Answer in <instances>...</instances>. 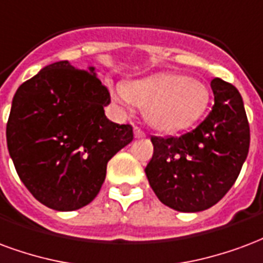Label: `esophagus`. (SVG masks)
Returning <instances> with one entry per match:
<instances>
[{"instance_id": "1", "label": "esophagus", "mask_w": 263, "mask_h": 263, "mask_svg": "<svg viewBox=\"0 0 263 263\" xmlns=\"http://www.w3.org/2000/svg\"><path fill=\"white\" fill-rule=\"evenodd\" d=\"M134 137H136V139H144L145 133L143 132V130L140 129V127L134 126Z\"/></svg>"}]
</instances>
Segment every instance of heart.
I'll list each match as a JSON object with an SVG mask.
<instances>
[{
    "label": "heart",
    "instance_id": "obj_1",
    "mask_svg": "<svg viewBox=\"0 0 263 263\" xmlns=\"http://www.w3.org/2000/svg\"><path fill=\"white\" fill-rule=\"evenodd\" d=\"M145 108L148 123L161 132H175L195 123L210 101L208 87L196 78L166 72L130 82L116 97Z\"/></svg>",
    "mask_w": 263,
    "mask_h": 263
}]
</instances>
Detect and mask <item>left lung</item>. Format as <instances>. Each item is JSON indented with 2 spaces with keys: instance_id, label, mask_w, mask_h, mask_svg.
Listing matches in <instances>:
<instances>
[{
  "instance_id": "left-lung-1",
  "label": "left lung",
  "mask_w": 263,
  "mask_h": 263,
  "mask_svg": "<svg viewBox=\"0 0 263 263\" xmlns=\"http://www.w3.org/2000/svg\"><path fill=\"white\" fill-rule=\"evenodd\" d=\"M214 105L202 123L176 137H151L145 166L151 189L168 208L195 213L220 202L250 150V123L237 88L214 78Z\"/></svg>"
}]
</instances>
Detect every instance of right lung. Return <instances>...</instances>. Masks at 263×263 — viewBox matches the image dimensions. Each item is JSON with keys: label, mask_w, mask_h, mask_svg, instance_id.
Returning a JSON list of instances; mask_svg holds the SVG:
<instances>
[{"label": "right lung", "mask_w": 263, "mask_h": 263, "mask_svg": "<svg viewBox=\"0 0 263 263\" xmlns=\"http://www.w3.org/2000/svg\"><path fill=\"white\" fill-rule=\"evenodd\" d=\"M108 88L95 68L59 61L15 92L7 144L26 189L59 212L91 203L102 186L108 161L133 140L130 124L105 116Z\"/></svg>", "instance_id": "right-lung-1"}]
</instances>
